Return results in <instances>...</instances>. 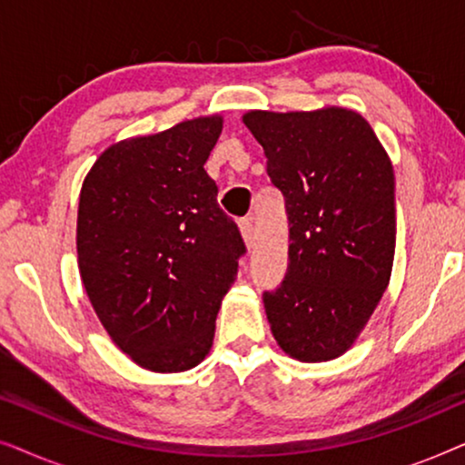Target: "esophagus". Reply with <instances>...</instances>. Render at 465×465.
Returning a JSON list of instances; mask_svg holds the SVG:
<instances>
[{"instance_id": "34e87169", "label": "esophagus", "mask_w": 465, "mask_h": 465, "mask_svg": "<svg viewBox=\"0 0 465 465\" xmlns=\"http://www.w3.org/2000/svg\"><path fill=\"white\" fill-rule=\"evenodd\" d=\"M239 231H241V234H243V241H245V245L247 247H252L253 245V218H243V220H239Z\"/></svg>"}]
</instances>
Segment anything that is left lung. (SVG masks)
Wrapping results in <instances>:
<instances>
[{"instance_id": "obj_1", "label": "left lung", "mask_w": 465, "mask_h": 465, "mask_svg": "<svg viewBox=\"0 0 465 465\" xmlns=\"http://www.w3.org/2000/svg\"><path fill=\"white\" fill-rule=\"evenodd\" d=\"M243 123L282 190L288 271L264 292L279 347L301 361L345 353L390 283L396 250L393 167L358 112H247Z\"/></svg>"}]
</instances>
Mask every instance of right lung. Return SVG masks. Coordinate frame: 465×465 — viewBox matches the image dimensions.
<instances>
[{
  "mask_svg": "<svg viewBox=\"0 0 465 465\" xmlns=\"http://www.w3.org/2000/svg\"><path fill=\"white\" fill-rule=\"evenodd\" d=\"M222 118L107 148L80 193L78 266L94 313L133 361L182 372L205 360L247 252L203 164Z\"/></svg>",
  "mask_w": 465,
  "mask_h": 465,
  "instance_id": "obj_1",
  "label": "right lung"
}]
</instances>
